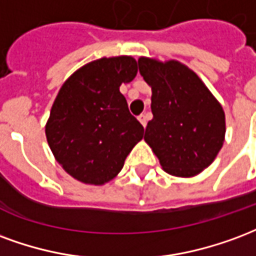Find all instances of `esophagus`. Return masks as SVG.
I'll return each mask as SVG.
<instances>
[{
  "label": "esophagus",
  "mask_w": 256,
  "mask_h": 256,
  "mask_svg": "<svg viewBox=\"0 0 256 256\" xmlns=\"http://www.w3.org/2000/svg\"><path fill=\"white\" fill-rule=\"evenodd\" d=\"M138 118H139V121H140V122H142V126H147V120H148V117H147V114H140V116H139V117H138Z\"/></svg>",
  "instance_id": "obj_1"
}]
</instances>
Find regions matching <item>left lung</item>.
<instances>
[{
    "mask_svg": "<svg viewBox=\"0 0 256 256\" xmlns=\"http://www.w3.org/2000/svg\"><path fill=\"white\" fill-rule=\"evenodd\" d=\"M139 72L151 86V112L144 140L164 170L191 177L207 168L225 138V113L195 72L178 61L142 57Z\"/></svg>",
    "mask_w": 256,
    "mask_h": 256,
    "instance_id": "1",
    "label": "left lung"
}]
</instances>
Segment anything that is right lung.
<instances>
[{"mask_svg":"<svg viewBox=\"0 0 256 256\" xmlns=\"http://www.w3.org/2000/svg\"><path fill=\"white\" fill-rule=\"evenodd\" d=\"M138 74L132 57L95 60L65 82L46 124V138L56 160L86 184L110 182L144 128L130 113L120 92Z\"/></svg>","mask_w":256,"mask_h":256,"instance_id":"add662e5","label":"right lung"}]
</instances>
